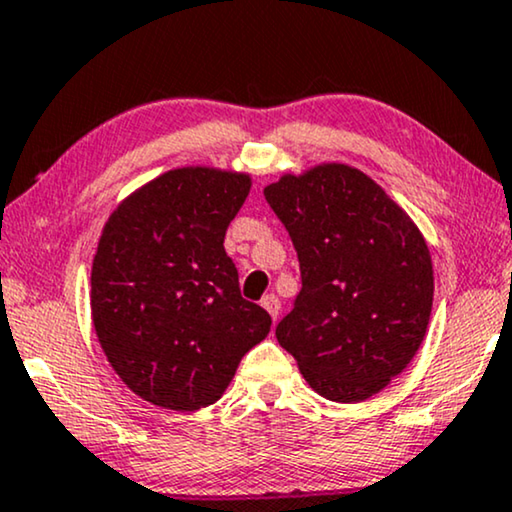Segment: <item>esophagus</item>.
Masks as SVG:
<instances>
[{"label":"esophagus","mask_w":512,"mask_h":512,"mask_svg":"<svg viewBox=\"0 0 512 512\" xmlns=\"http://www.w3.org/2000/svg\"><path fill=\"white\" fill-rule=\"evenodd\" d=\"M261 305H263L265 310H268V315L272 317V320H277V317H280V308H282V303H280V298H277L275 294L263 296Z\"/></svg>","instance_id":"obj_1"}]
</instances>
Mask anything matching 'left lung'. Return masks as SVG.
<instances>
[{
	"instance_id": "8db88e82",
	"label": "left lung",
	"mask_w": 512,
	"mask_h": 512,
	"mask_svg": "<svg viewBox=\"0 0 512 512\" xmlns=\"http://www.w3.org/2000/svg\"><path fill=\"white\" fill-rule=\"evenodd\" d=\"M301 263L275 336L317 395L362 402L407 369L433 310V258L407 211L364 171L322 162L265 185Z\"/></svg>"
}]
</instances>
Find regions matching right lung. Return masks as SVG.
Returning a JSON list of instances; mask_svg holds the SVG:
<instances>
[{"instance_id":"1","label":"right lung","mask_w":512,"mask_h":512,"mask_svg":"<svg viewBox=\"0 0 512 512\" xmlns=\"http://www.w3.org/2000/svg\"><path fill=\"white\" fill-rule=\"evenodd\" d=\"M251 190L244 171L181 167L126 195L91 265V320L105 357L145 402L197 411L221 400L270 331L244 301L225 230Z\"/></svg>"}]
</instances>
